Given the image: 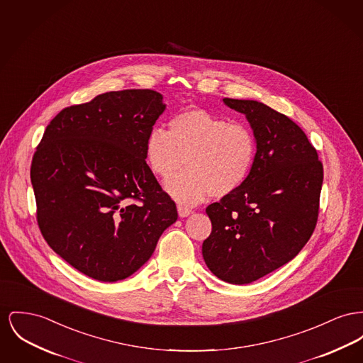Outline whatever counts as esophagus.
<instances>
[{"label": "esophagus", "instance_id": "obj_1", "mask_svg": "<svg viewBox=\"0 0 363 363\" xmlns=\"http://www.w3.org/2000/svg\"><path fill=\"white\" fill-rule=\"evenodd\" d=\"M178 213H179V216L185 218V216H188V215H191V213H192V210H191L189 207H186V206L178 204Z\"/></svg>", "mask_w": 363, "mask_h": 363}]
</instances>
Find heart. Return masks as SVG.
<instances>
[{
  "instance_id": "heart-1",
  "label": "heart",
  "mask_w": 363,
  "mask_h": 363,
  "mask_svg": "<svg viewBox=\"0 0 363 363\" xmlns=\"http://www.w3.org/2000/svg\"><path fill=\"white\" fill-rule=\"evenodd\" d=\"M255 133L241 122L200 108L174 115L169 131L153 128L145 141V159L167 192L184 204H197L210 194L225 197L248 179L256 159Z\"/></svg>"
}]
</instances>
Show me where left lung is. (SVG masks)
Instances as JSON below:
<instances>
[{"instance_id": "left-lung-1", "label": "left lung", "mask_w": 363, "mask_h": 363, "mask_svg": "<svg viewBox=\"0 0 363 363\" xmlns=\"http://www.w3.org/2000/svg\"><path fill=\"white\" fill-rule=\"evenodd\" d=\"M223 103L247 116L257 150L245 184L206 208L213 230L201 251L216 277L242 285L292 260L310 240L323 167L304 131L284 113L254 100Z\"/></svg>"}]
</instances>
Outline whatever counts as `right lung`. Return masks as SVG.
I'll return each mask as SVG.
<instances>
[{
  "mask_svg": "<svg viewBox=\"0 0 363 363\" xmlns=\"http://www.w3.org/2000/svg\"><path fill=\"white\" fill-rule=\"evenodd\" d=\"M162 100L155 90L128 89L65 108L33 156L43 238L89 277L131 276L178 218L145 162L147 137L166 108Z\"/></svg>",
  "mask_w": 363,
  "mask_h": 363,
  "instance_id": "1",
  "label": "right lung"
}]
</instances>
